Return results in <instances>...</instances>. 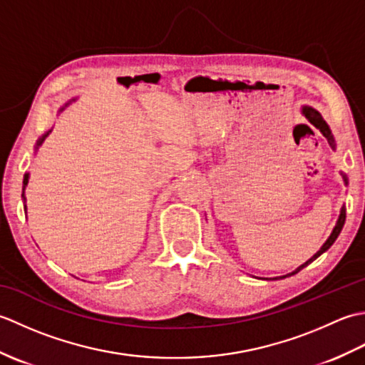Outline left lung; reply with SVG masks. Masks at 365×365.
Masks as SVG:
<instances>
[{"instance_id": "obj_1", "label": "left lung", "mask_w": 365, "mask_h": 365, "mask_svg": "<svg viewBox=\"0 0 365 365\" xmlns=\"http://www.w3.org/2000/svg\"><path fill=\"white\" fill-rule=\"evenodd\" d=\"M302 114L306 115V118L309 119V122L312 123L314 127H317L319 128L322 133H323V136L328 139V143L331 144V147H336V144H334V136H332V133H331V130H329V127H328V123L324 122V119L322 118V114L319 113V111H315L314 108H309V106H304L302 108ZM344 178H345V183H346V177L344 175ZM344 224H345V207L342 208V212H340V216H339V221H337V224H336V227H334V230H332V234H331V237L327 240V243H324L323 246H322V250L317 252L312 259H309L304 265H301L299 268H297L293 271V273H290V274H287V276H292V274H297L299 269H302L304 267H307L309 263L311 262H314L317 257H319V255H322L324 251L327 250H329L331 247V245L336 242V238L339 237V234H340V230H342V227H344ZM287 276H282V277H287ZM277 279V277H276Z\"/></svg>"}]
</instances>
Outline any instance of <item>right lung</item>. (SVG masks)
Returning <instances> with one entry per match:
<instances>
[{
  "instance_id": "right-lung-1",
  "label": "right lung",
  "mask_w": 365,
  "mask_h": 365,
  "mask_svg": "<svg viewBox=\"0 0 365 365\" xmlns=\"http://www.w3.org/2000/svg\"><path fill=\"white\" fill-rule=\"evenodd\" d=\"M46 135H48V133H46ZM46 135H43L41 139H38V141H37V145H41V144H42V141H43V139L46 138ZM26 185H28V174L25 175V178H23V190H25Z\"/></svg>"
}]
</instances>
